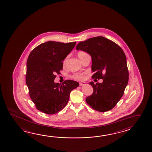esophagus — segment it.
Instances as JSON below:
<instances>
[{
  "instance_id": "esophagus-1",
  "label": "esophagus",
  "mask_w": 152,
  "mask_h": 152,
  "mask_svg": "<svg viewBox=\"0 0 152 152\" xmlns=\"http://www.w3.org/2000/svg\"><path fill=\"white\" fill-rule=\"evenodd\" d=\"M86 83H85V82H81V83H79V85L80 86H83V85H85Z\"/></svg>"
}]
</instances>
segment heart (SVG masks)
Instances as JSON below:
<instances>
[{
  "mask_svg": "<svg viewBox=\"0 0 152 152\" xmlns=\"http://www.w3.org/2000/svg\"><path fill=\"white\" fill-rule=\"evenodd\" d=\"M87 54H88L86 53V52H83V51H79L77 53V56L79 57V58L80 59V60H82L83 57H85V56H86ZM67 58H66L65 59L63 60V66L64 67L65 66L66 64V62H67ZM72 77L75 79V80H83L85 77V74L84 73H75L72 75Z\"/></svg>",
  "mask_w": 152,
  "mask_h": 152,
  "instance_id": "obj_1",
  "label": "heart"
}]
</instances>
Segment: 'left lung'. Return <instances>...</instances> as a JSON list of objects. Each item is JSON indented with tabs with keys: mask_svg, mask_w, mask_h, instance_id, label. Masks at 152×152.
I'll list each match as a JSON object with an SVG mask.
<instances>
[{
	"mask_svg": "<svg viewBox=\"0 0 152 152\" xmlns=\"http://www.w3.org/2000/svg\"><path fill=\"white\" fill-rule=\"evenodd\" d=\"M77 50L86 52L92 60V79H102V83H89L92 94L86 98L94 110L104 112L111 110L124 95L127 85L129 73L126 57L122 48L103 37H96L81 42Z\"/></svg>",
	"mask_w": 152,
	"mask_h": 152,
	"instance_id": "8db88e82",
	"label": "left lung"
}]
</instances>
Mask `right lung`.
Returning a JSON list of instances; mask_svg holds the SVG:
<instances>
[{"label":"right lung","instance_id":"obj_1","mask_svg":"<svg viewBox=\"0 0 152 152\" xmlns=\"http://www.w3.org/2000/svg\"><path fill=\"white\" fill-rule=\"evenodd\" d=\"M76 42L64 43L49 41L37 46L27 60L26 83L30 98L37 110L48 114L62 110L72 91L79 83L66 80L55 83L56 74H60L63 61L75 48Z\"/></svg>","mask_w":152,"mask_h":152}]
</instances>
